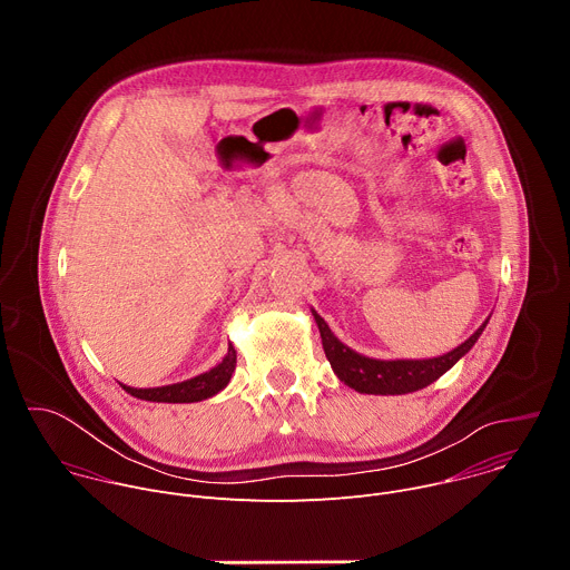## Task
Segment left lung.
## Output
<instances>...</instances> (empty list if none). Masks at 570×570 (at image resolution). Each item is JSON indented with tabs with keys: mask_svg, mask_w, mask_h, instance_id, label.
I'll list each match as a JSON object with an SVG mask.
<instances>
[{
	"mask_svg": "<svg viewBox=\"0 0 570 570\" xmlns=\"http://www.w3.org/2000/svg\"><path fill=\"white\" fill-rule=\"evenodd\" d=\"M311 313H313V320L320 330L322 347L332 363V370L345 385L354 387L361 394H409V392L431 385L444 372H449L475 345V341L480 338V334L487 327V322H490V317H487L462 345H458L455 350H451L442 356L381 361V358L363 356V354L354 352L352 347H347L345 343H341L334 336V332L330 330V324L324 322L313 308H311Z\"/></svg>",
	"mask_w": 570,
	"mask_h": 570,
	"instance_id": "1",
	"label": "left lung"
}]
</instances>
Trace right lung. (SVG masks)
<instances>
[{
	"label": "right lung",
	"mask_w": 570,
	"mask_h": 570,
	"mask_svg": "<svg viewBox=\"0 0 570 570\" xmlns=\"http://www.w3.org/2000/svg\"><path fill=\"white\" fill-rule=\"evenodd\" d=\"M236 367V352L229 345L227 354L223 356V361L218 365H214L212 370L180 381V383H171V385H159V387H130L119 383L128 394L144 399V401H155V403H194V401H203L209 399L214 394H218L232 379Z\"/></svg>",
	"instance_id": "add662e5"
}]
</instances>
